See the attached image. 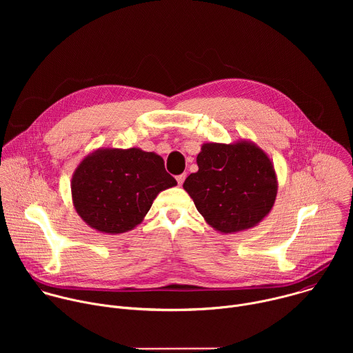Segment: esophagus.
I'll use <instances>...</instances> for the list:
<instances>
[{"label":"esophagus","instance_id":"34e87169","mask_svg":"<svg viewBox=\"0 0 353 353\" xmlns=\"http://www.w3.org/2000/svg\"><path fill=\"white\" fill-rule=\"evenodd\" d=\"M185 173H183V174H179L177 177H176V180H177V183H179V185H181L183 183H184V180H185Z\"/></svg>","mask_w":353,"mask_h":353}]
</instances>
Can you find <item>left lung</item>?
Instances as JSON below:
<instances>
[{"label":"left lung","mask_w":353,"mask_h":353,"mask_svg":"<svg viewBox=\"0 0 353 353\" xmlns=\"http://www.w3.org/2000/svg\"><path fill=\"white\" fill-rule=\"evenodd\" d=\"M196 165L198 172L185 179L183 188L216 232L251 229L271 212L278 179L272 161L253 141L203 143Z\"/></svg>","instance_id":"obj_1"}]
</instances>
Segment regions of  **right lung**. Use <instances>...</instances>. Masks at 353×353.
<instances>
[{
    "instance_id": "obj_1",
    "label": "right lung",
    "mask_w": 353,
    "mask_h": 353,
    "mask_svg": "<svg viewBox=\"0 0 353 353\" xmlns=\"http://www.w3.org/2000/svg\"><path fill=\"white\" fill-rule=\"evenodd\" d=\"M174 185L177 181L158 154L141 148H99L77 166L71 195L86 225L120 234L139 225L158 194Z\"/></svg>"
}]
</instances>
